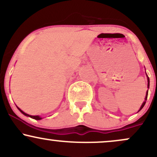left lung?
Listing matches in <instances>:
<instances>
[{
    "mask_svg": "<svg viewBox=\"0 0 157 157\" xmlns=\"http://www.w3.org/2000/svg\"><path fill=\"white\" fill-rule=\"evenodd\" d=\"M145 74H146V71H145ZM146 76H147V89H149V86H150V80H149V77H148V76H147V74H146ZM147 94H148V89H147V91H146V95H145V100H144V102H142V104L141 107H140V109H139L138 112H139V111H140V110H141V109H142V108L144 107V105H145V102H146L147 98Z\"/></svg>",
    "mask_w": 157,
    "mask_h": 157,
    "instance_id": "8db88e82",
    "label": "left lung"
}]
</instances>
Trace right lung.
Segmentation results:
<instances>
[{
    "instance_id": "add662e5",
    "label": "right lung",
    "mask_w": 157,
    "mask_h": 157,
    "mask_svg": "<svg viewBox=\"0 0 157 157\" xmlns=\"http://www.w3.org/2000/svg\"><path fill=\"white\" fill-rule=\"evenodd\" d=\"M16 107H17V109H18L19 111H21V112L23 113V115H25V116H26V117H31V118H32V119H35V120H41V119H42V117H41L38 116V115H36V116H32V115H29V114H28V113H25L24 111H23L22 110H21V109H20V108L17 107V105H16Z\"/></svg>"
}]
</instances>
